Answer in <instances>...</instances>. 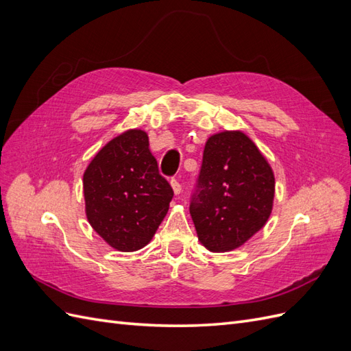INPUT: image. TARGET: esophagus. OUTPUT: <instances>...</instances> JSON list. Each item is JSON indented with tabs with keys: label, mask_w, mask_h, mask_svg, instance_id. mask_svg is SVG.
I'll return each instance as SVG.
<instances>
[{
	"label": "esophagus",
	"mask_w": 351,
	"mask_h": 351,
	"mask_svg": "<svg viewBox=\"0 0 351 351\" xmlns=\"http://www.w3.org/2000/svg\"><path fill=\"white\" fill-rule=\"evenodd\" d=\"M171 186H173V190L176 195H180L182 193V184H180V182L177 178H171Z\"/></svg>",
	"instance_id": "1"
}]
</instances>
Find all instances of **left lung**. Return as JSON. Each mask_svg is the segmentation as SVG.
Masks as SVG:
<instances>
[{
	"mask_svg": "<svg viewBox=\"0 0 351 351\" xmlns=\"http://www.w3.org/2000/svg\"><path fill=\"white\" fill-rule=\"evenodd\" d=\"M274 189L269 164L246 134L210 136L190 197L200 243L210 252L241 246L268 221Z\"/></svg>",
	"mask_w": 351,
	"mask_h": 351,
	"instance_id": "left-lung-1",
	"label": "left lung"
}]
</instances>
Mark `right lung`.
<instances>
[{
  "mask_svg": "<svg viewBox=\"0 0 351 351\" xmlns=\"http://www.w3.org/2000/svg\"><path fill=\"white\" fill-rule=\"evenodd\" d=\"M83 192L89 224L121 252L149 243L174 196L142 130L117 136L95 155L83 174Z\"/></svg>",
  "mask_w": 351,
  "mask_h": 351,
  "instance_id": "obj_1",
  "label": "right lung"
}]
</instances>
